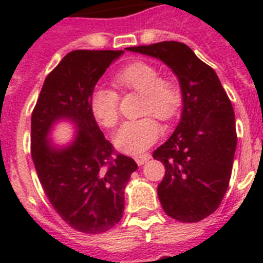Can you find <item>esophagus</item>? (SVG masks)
Segmentation results:
<instances>
[{
  "instance_id": "34e87169",
  "label": "esophagus",
  "mask_w": 263,
  "mask_h": 263,
  "mask_svg": "<svg viewBox=\"0 0 263 263\" xmlns=\"http://www.w3.org/2000/svg\"><path fill=\"white\" fill-rule=\"evenodd\" d=\"M150 158H152V156H150V154H140V156H135V161L138 165L146 164V162H147Z\"/></svg>"
}]
</instances>
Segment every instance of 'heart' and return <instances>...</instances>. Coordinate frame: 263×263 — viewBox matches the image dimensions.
Here are the masks:
<instances>
[{
  "label": "heart",
  "instance_id": "1",
  "mask_svg": "<svg viewBox=\"0 0 263 263\" xmlns=\"http://www.w3.org/2000/svg\"><path fill=\"white\" fill-rule=\"evenodd\" d=\"M113 84L121 91H135L143 97L140 115L171 120L181 106V90L175 80L161 78L160 69L146 61H135L113 76ZM91 113L99 125L113 128L119 121V95L113 88L98 86L90 95ZM161 125L153 117L124 123L116 132L115 144L120 152L139 154L156 143Z\"/></svg>",
  "mask_w": 263,
  "mask_h": 263
}]
</instances>
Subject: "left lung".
<instances>
[{"label": "left lung", "instance_id": "obj_1", "mask_svg": "<svg viewBox=\"0 0 263 263\" xmlns=\"http://www.w3.org/2000/svg\"><path fill=\"white\" fill-rule=\"evenodd\" d=\"M127 50L161 60L179 79L181 117L153 157L165 165L157 192L169 217L196 222L220 206L232 173L237 136L235 113L213 68L181 42L165 41Z\"/></svg>", "mask_w": 263, "mask_h": 263}]
</instances>
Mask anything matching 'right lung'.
<instances>
[{
    "label": "right lung",
    "mask_w": 263,
    "mask_h": 263,
    "mask_svg": "<svg viewBox=\"0 0 263 263\" xmlns=\"http://www.w3.org/2000/svg\"><path fill=\"white\" fill-rule=\"evenodd\" d=\"M123 50H75L47 75L31 116V156L43 191L60 217L76 231L102 233L123 217L124 190L138 165L116 154L90 109V95ZM67 119L77 132L69 144L50 139Z\"/></svg>",
    "instance_id": "add662e5"
}]
</instances>
